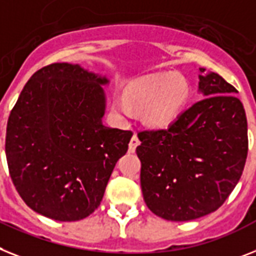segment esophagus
Instances as JSON below:
<instances>
[{"label":"esophagus","mask_w":256,"mask_h":256,"mask_svg":"<svg viewBox=\"0 0 256 256\" xmlns=\"http://www.w3.org/2000/svg\"><path fill=\"white\" fill-rule=\"evenodd\" d=\"M139 143H140V142H139L136 134L132 135V140H130V143H128V151L132 152H132H135V150H136V147L139 146Z\"/></svg>","instance_id":"obj_1"}]
</instances>
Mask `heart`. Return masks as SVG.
I'll return each instance as SVG.
<instances>
[{
  "label": "heart",
  "mask_w": 256,
  "mask_h": 256,
  "mask_svg": "<svg viewBox=\"0 0 256 256\" xmlns=\"http://www.w3.org/2000/svg\"><path fill=\"white\" fill-rule=\"evenodd\" d=\"M188 98L190 86L182 76L148 75L124 88V98H116L114 108L124 114H130L132 109H143L147 124L168 126L180 117Z\"/></svg>",
  "instance_id": "obj_1"
}]
</instances>
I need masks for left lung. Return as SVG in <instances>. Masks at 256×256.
<instances>
[{"mask_svg":"<svg viewBox=\"0 0 256 256\" xmlns=\"http://www.w3.org/2000/svg\"><path fill=\"white\" fill-rule=\"evenodd\" d=\"M202 100L168 128L138 134L140 186L147 207L169 221L195 220L222 206L248 158V120L237 90L199 68Z\"/></svg>","mask_w":256,"mask_h":256,"instance_id":"obj_1","label":"left lung"}]
</instances>
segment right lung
Returning a JSON list of instances; mask_svg holds the SVG:
<instances>
[{
	"mask_svg": "<svg viewBox=\"0 0 256 256\" xmlns=\"http://www.w3.org/2000/svg\"><path fill=\"white\" fill-rule=\"evenodd\" d=\"M105 76L52 64L26 83L8 116L6 158L31 210L57 221L87 218L102 200L132 132L102 124Z\"/></svg>",
	"mask_w": 256,
	"mask_h": 256,
	"instance_id": "obj_1",
	"label": "right lung"
}]
</instances>
